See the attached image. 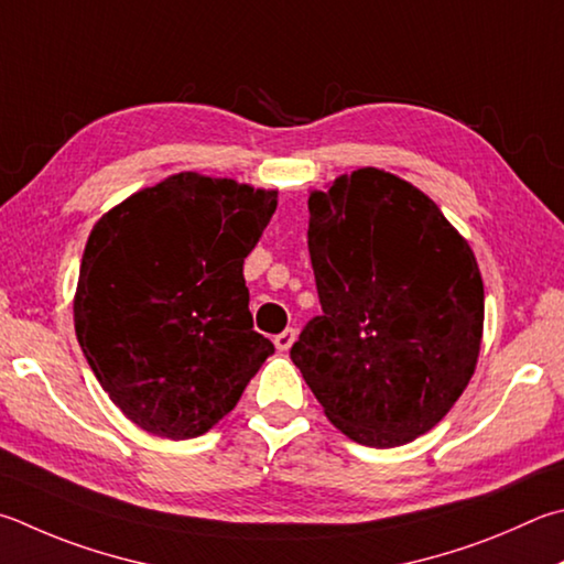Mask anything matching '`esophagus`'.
I'll return each instance as SVG.
<instances>
[{
  "label": "esophagus",
  "mask_w": 564,
  "mask_h": 564,
  "mask_svg": "<svg viewBox=\"0 0 564 564\" xmlns=\"http://www.w3.org/2000/svg\"><path fill=\"white\" fill-rule=\"evenodd\" d=\"M293 340H295V330H293V327H285L283 333H279V335L273 337V345H275V350L285 352V350H291Z\"/></svg>",
  "instance_id": "esophagus-1"
}]
</instances>
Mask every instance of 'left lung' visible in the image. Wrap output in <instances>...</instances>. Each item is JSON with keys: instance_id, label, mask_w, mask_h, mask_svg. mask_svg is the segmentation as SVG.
<instances>
[{"instance_id": "8db88e82", "label": "left lung", "mask_w": 564, "mask_h": 564, "mask_svg": "<svg viewBox=\"0 0 564 564\" xmlns=\"http://www.w3.org/2000/svg\"><path fill=\"white\" fill-rule=\"evenodd\" d=\"M308 212L323 315L303 327L291 360L352 442H414L442 422L476 370V256L422 189L377 167L313 189Z\"/></svg>"}]
</instances>
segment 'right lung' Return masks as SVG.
Masks as SVG:
<instances>
[{
  "label": "right lung",
  "mask_w": 564,
  "mask_h": 564,
  "mask_svg": "<svg viewBox=\"0 0 564 564\" xmlns=\"http://www.w3.org/2000/svg\"><path fill=\"white\" fill-rule=\"evenodd\" d=\"M279 192L180 172L130 194L90 231L74 323L122 414L194 438L227 416L273 343L253 330L243 259Z\"/></svg>",
  "instance_id": "add662e5"
}]
</instances>
